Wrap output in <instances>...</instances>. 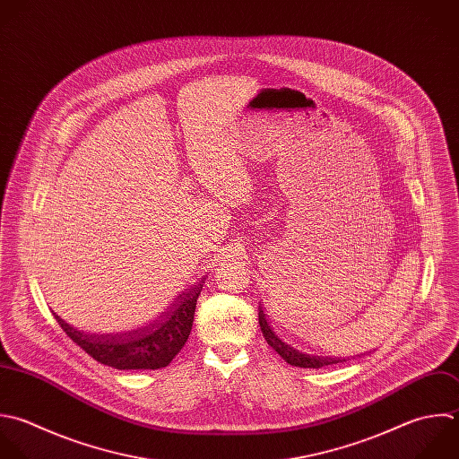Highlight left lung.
Here are the masks:
<instances>
[{
  "label": "left lung",
  "mask_w": 459,
  "mask_h": 459,
  "mask_svg": "<svg viewBox=\"0 0 459 459\" xmlns=\"http://www.w3.org/2000/svg\"><path fill=\"white\" fill-rule=\"evenodd\" d=\"M259 325L263 331V336L266 340V343L291 367H300V368H322V367H329V365H336V363H343L345 359L342 358H327V356H311V354H304L297 349H293L291 345H288L286 342H282L275 331L272 329L263 307L259 306Z\"/></svg>",
  "instance_id": "1"
}]
</instances>
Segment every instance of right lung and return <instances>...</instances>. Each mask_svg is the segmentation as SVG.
<instances>
[{
    "mask_svg": "<svg viewBox=\"0 0 459 459\" xmlns=\"http://www.w3.org/2000/svg\"><path fill=\"white\" fill-rule=\"evenodd\" d=\"M202 288L191 286L153 324L125 334H85L53 315L64 333L98 363L117 370H157L168 367L186 345Z\"/></svg>",
    "mask_w": 459,
    "mask_h": 459,
    "instance_id": "right-lung-1",
    "label": "right lung"
}]
</instances>
